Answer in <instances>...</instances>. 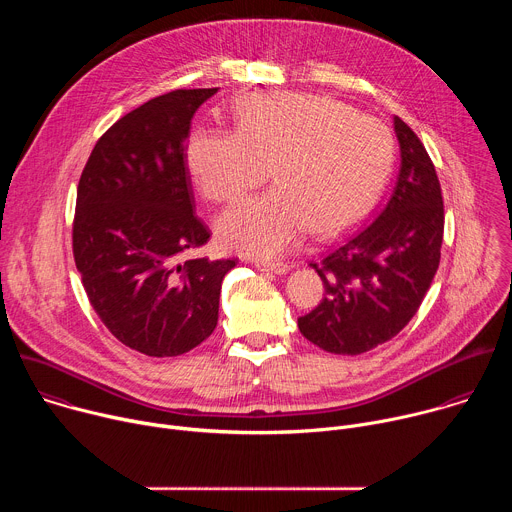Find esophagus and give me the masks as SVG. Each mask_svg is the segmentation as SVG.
<instances>
[{
    "mask_svg": "<svg viewBox=\"0 0 512 512\" xmlns=\"http://www.w3.org/2000/svg\"><path fill=\"white\" fill-rule=\"evenodd\" d=\"M255 265L261 271H271V273H277V275L287 271V263H283V261H257Z\"/></svg>",
    "mask_w": 512,
    "mask_h": 512,
    "instance_id": "34e87169",
    "label": "esophagus"
}]
</instances>
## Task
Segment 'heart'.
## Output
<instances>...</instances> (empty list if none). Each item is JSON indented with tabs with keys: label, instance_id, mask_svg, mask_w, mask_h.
Returning <instances> with one entry per match:
<instances>
[{
	"label": "heart",
	"instance_id": "obj_1",
	"mask_svg": "<svg viewBox=\"0 0 512 512\" xmlns=\"http://www.w3.org/2000/svg\"><path fill=\"white\" fill-rule=\"evenodd\" d=\"M235 131L196 129L188 172L208 200L233 202L257 188L267 168L275 188L218 216L227 249L275 257L314 235H334L371 204L391 156L387 127L373 115L302 93H253Z\"/></svg>",
	"mask_w": 512,
	"mask_h": 512
}]
</instances>
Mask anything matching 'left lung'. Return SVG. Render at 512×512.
<instances>
[{"instance_id": "obj_1", "label": "left lung", "mask_w": 512, "mask_h": 512, "mask_svg": "<svg viewBox=\"0 0 512 512\" xmlns=\"http://www.w3.org/2000/svg\"><path fill=\"white\" fill-rule=\"evenodd\" d=\"M401 162L375 218L310 263L326 296L300 332L332 354H362L397 336L417 314L440 267L444 198L415 131L395 117Z\"/></svg>"}]
</instances>
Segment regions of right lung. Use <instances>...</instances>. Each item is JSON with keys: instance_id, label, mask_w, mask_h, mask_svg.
Returning a JSON list of instances; mask_svg holds the SVG:
<instances>
[{"instance_id": "add662e5", "label": "right lung", "mask_w": 512, "mask_h": 512, "mask_svg": "<svg viewBox=\"0 0 512 512\" xmlns=\"http://www.w3.org/2000/svg\"><path fill=\"white\" fill-rule=\"evenodd\" d=\"M218 89H178L123 115L95 143L77 188L72 255L87 298L131 350L178 356L218 322L223 277L237 259L182 255L210 231L194 214L186 141Z\"/></svg>"}]
</instances>
